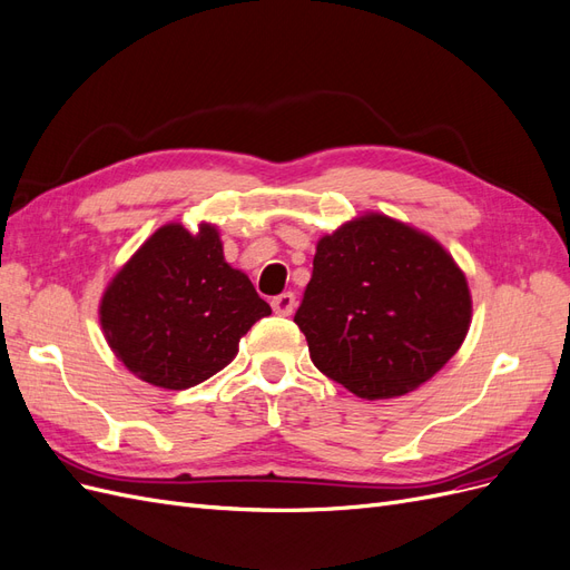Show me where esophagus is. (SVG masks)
<instances>
[{
    "label": "esophagus",
    "instance_id": "obj_1",
    "mask_svg": "<svg viewBox=\"0 0 570 570\" xmlns=\"http://www.w3.org/2000/svg\"><path fill=\"white\" fill-rule=\"evenodd\" d=\"M271 306H273V312L278 314V316H289L292 312H295V306H297V297L292 295V292H283V295L273 297Z\"/></svg>",
    "mask_w": 570,
    "mask_h": 570
}]
</instances>
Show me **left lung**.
Instances as JSON below:
<instances>
[{
  "instance_id": "1",
  "label": "left lung",
  "mask_w": 570,
  "mask_h": 570,
  "mask_svg": "<svg viewBox=\"0 0 570 570\" xmlns=\"http://www.w3.org/2000/svg\"><path fill=\"white\" fill-rule=\"evenodd\" d=\"M295 323L323 375L364 400H390L459 352L471 292L438 239L364 214L318 239Z\"/></svg>"
}]
</instances>
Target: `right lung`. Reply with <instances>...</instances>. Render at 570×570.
<instances>
[{
    "mask_svg": "<svg viewBox=\"0 0 570 570\" xmlns=\"http://www.w3.org/2000/svg\"><path fill=\"white\" fill-rule=\"evenodd\" d=\"M271 314L243 271L223 258L216 226L168 223L120 268L99 304L109 347L145 383L187 390L226 368L239 337Z\"/></svg>",
    "mask_w": 570,
    "mask_h": 570,
    "instance_id": "obj_1",
    "label": "right lung"
}]
</instances>
